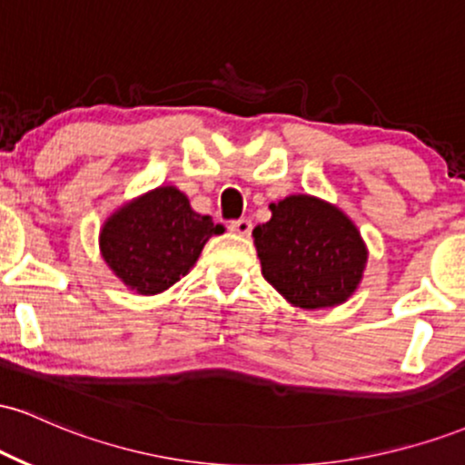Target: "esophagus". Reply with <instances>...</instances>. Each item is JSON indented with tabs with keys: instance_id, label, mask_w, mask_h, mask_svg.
I'll return each instance as SVG.
<instances>
[{
	"instance_id": "34e87169",
	"label": "esophagus",
	"mask_w": 465,
	"mask_h": 465,
	"mask_svg": "<svg viewBox=\"0 0 465 465\" xmlns=\"http://www.w3.org/2000/svg\"><path fill=\"white\" fill-rule=\"evenodd\" d=\"M229 229H232L233 233H238V236H249L253 225H251L249 218H238V221L229 223Z\"/></svg>"
}]
</instances>
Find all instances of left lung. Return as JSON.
Masks as SVG:
<instances>
[{"mask_svg": "<svg viewBox=\"0 0 465 465\" xmlns=\"http://www.w3.org/2000/svg\"><path fill=\"white\" fill-rule=\"evenodd\" d=\"M271 212V221L253 229L264 280L306 311L348 300L367 262L354 223L308 194L286 196Z\"/></svg>", "mask_w": 465, "mask_h": 465, "instance_id": "8db88e82", "label": "left lung"}]
</instances>
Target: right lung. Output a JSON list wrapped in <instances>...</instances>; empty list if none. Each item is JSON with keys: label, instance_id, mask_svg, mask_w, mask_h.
I'll return each mask as SVG.
<instances>
[{"label": "right lung", "instance_id": "obj_1", "mask_svg": "<svg viewBox=\"0 0 465 465\" xmlns=\"http://www.w3.org/2000/svg\"><path fill=\"white\" fill-rule=\"evenodd\" d=\"M223 232L192 210L183 192L165 185L117 210L100 232V251L126 286L154 295L188 273L212 233Z\"/></svg>", "mask_w": 465, "mask_h": 465}]
</instances>
